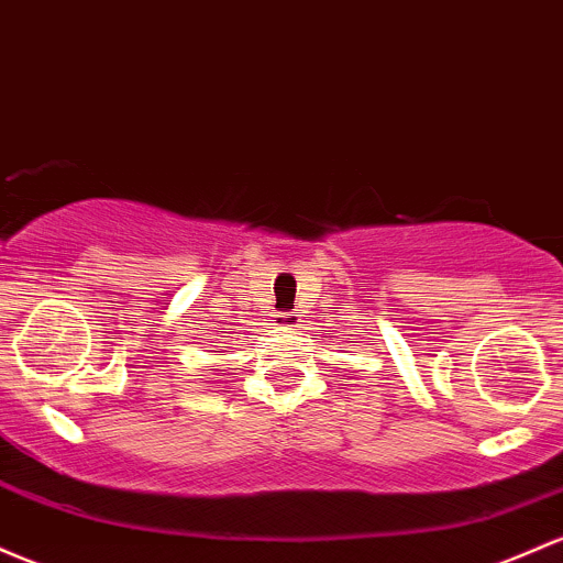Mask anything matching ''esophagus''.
<instances>
[{"label":"esophagus","instance_id":"obj_1","mask_svg":"<svg viewBox=\"0 0 563 563\" xmlns=\"http://www.w3.org/2000/svg\"><path fill=\"white\" fill-rule=\"evenodd\" d=\"M277 318H280L283 325H296V323H299V314H296V312H280V314H277Z\"/></svg>","mask_w":563,"mask_h":563}]
</instances>
